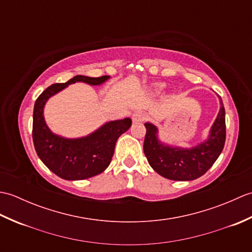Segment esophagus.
I'll return each mask as SVG.
<instances>
[{"mask_svg": "<svg viewBox=\"0 0 252 252\" xmlns=\"http://www.w3.org/2000/svg\"><path fill=\"white\" fill-rule=\"evenodd\" d=\"M145 120V115L143 114V112H136L132 116V121L133 123H141Z\"/></svg>", "mask_w": 252, "mask_h": 252, "instance_id": "esophagus-1", "label": "esophagus"}]
</instances>
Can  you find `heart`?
<instances>
[{
  "label": "heart",
  "mask_w": 252,
  "mask_h": 252,
  "mask_svg": "<svg viewBox=\"0 0 252 252\" xmlns=\"http://www.w3.org/2000/svg\"><path fill=\"white\" fill-rule=\"evenodd\" d=\"M164 89V84L163 83H155L152 85L151 88V92L154 95H158L162 92V90Z\"/></svg>",
  "instance_id": "b5f03b06"
}]
</instances>
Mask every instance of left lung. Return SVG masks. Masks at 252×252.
I'll return each mask as SVG.
<instances>
[{"mask_svg":"<svg viewBox=\"0 0 252 252\" xmlns=\"http://www.w3.org/2000/svg\"><path fill=\"white\" fill-rule=\"evenodd\" d=\"M220 110L208 137L196 146L180 147L162 142L158 127L146 122L144 154L158 174L172 181H192L205 174L220 156L225 143V109L222 99Z\"/></svg>","mask_w":252,"mask_h":252,"instance_id":"8db88e82","label":"left lung"}]
</instances>
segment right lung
I'll return each mask as SVG.
<instances>
[{
    "mask_svg": "<svg viewBox=\"0 0 252 252\" xmlns=\"http://www.w3.org/2000/svg\"><path fill=\"white\" fill-rule=\"evenodd\" d=\"M109 79V76L92 78L79 74L66 83L52 84L35 100L32 126L35 152L42 162L63 180H85L104 172L114 156L117 140L130 129L132 120L125 118L107 121L88 135L70 138L58 135L50 129L44 118V107L52 96L70 84L83 82L101 85Z\"/></svg>",
    "mask_w": 252,
    "mask_h": 252,
    "instance_id": "add662e5",
    "label": "right lung"
}]
</instances>
